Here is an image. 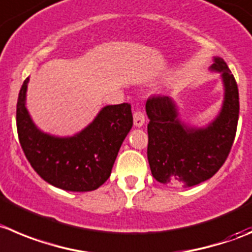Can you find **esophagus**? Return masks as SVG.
<instances>
[{
    "instance_id": "obj_1",
    "label": "esophagus",
    "mask_w": 252,
    "mask_h": 252,
    "mask_svg": "<svg viewBox=\"0 0 252 252\" xmlns=\"http://www.w3.org/2000/svg\"><path fill=\"white\" fill-rule=\"evenodd\" d=\"M133 122H135V126H137V127H141L145 124V114L141 110H135V112H133Z\"/></svg>"
}]
</instances>
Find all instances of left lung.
Segmentation results:
<instances>
[{
    "instance_id": "8db88e82",
    "label": "left lung",
    "mask_w": 252,
    "mask_h": 252,
    "mask_svg": "<svg viewBox=\"0 0 252 252\" xmlns=\"http://www.w3.org/2000/svg\"><path fill=\"white\" fill-rule=\"evenodd\" d=\"M212 69L221 73L225 100L220 115L208 127L189 128L181 124L171 97L147 99V158L152 176L160 183L196 186L212 178L229 156L239 120L238 84L221 58L214 59Z\"/></svg>"
}]
</instances>
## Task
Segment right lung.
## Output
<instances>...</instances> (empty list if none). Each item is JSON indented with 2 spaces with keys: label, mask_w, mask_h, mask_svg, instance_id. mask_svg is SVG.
<instances>
[{
  "label": "right lung",
  "mask_w": 252,
  "mask_h": 252,
  "mask_svg": "<svg viewBox=\"0 0 252 252\" xmlns=\"http://www.w3.org/2000/svg\"><path fill=\"white\" fill-rule=\"evenodd\" d=\"M28 78L17 100L18 140L26 158L40 178L70 191L95 190L107 181L125 137L132 127L127 102L104 107L85 130L59 138L38 130L26 109Z\"/></svg>",
  "instance_id": "right-lung-1"
}]
</instances>
